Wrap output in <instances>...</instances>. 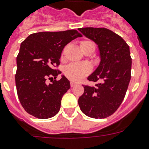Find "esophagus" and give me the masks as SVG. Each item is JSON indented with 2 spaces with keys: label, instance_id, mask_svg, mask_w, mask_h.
Returning <instances> with one entry per match:
<instances>
[{
  "label": "esophagus",
  "instance_id": "1",
  "mask_svg": "<svg viewBox=\"0 0 149 149\" xmlns=\"http://www.w3.org/2000/svg\"><path fill=\"white\" fill-rule=\"evenodd\" d=\"M70 85H71V87H74V86H75L76 85H77V84H75L74 82H71L70 83Z\"/></svg>",
  "mask_w": 149,
  "mask_h": 149
}]
</instances>
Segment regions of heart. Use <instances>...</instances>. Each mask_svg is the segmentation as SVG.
I'll return each mask as SVG.
<instances>
[{
    "label": "heart",
    "instance_id": "obj_1",
    "mask_svg": "<svg viewBox=\"0 0 149 149\" xmlns=\"http://www.w3.org/2000/svg\"><path fill=\"white\" fill-rule=\"evenodd\" d=\"M90 47H95V45L89 41L84 40L81 42V48L84 52ZM91 71L92 68L87 63H71L65 67L64 74L70 81L78 82L88 75Z\"/></svg>",
    "mask_w": 149,
    "mask_h": 149
}]
</instances>
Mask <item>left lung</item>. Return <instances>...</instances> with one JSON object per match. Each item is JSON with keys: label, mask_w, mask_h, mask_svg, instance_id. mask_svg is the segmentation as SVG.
<instances>
[{"label": "left lung", "mask_w": 149, "mask_h": 149, "mask_svg": "<svg viewBox=\"0 0 149 149\" xmlns=\"http://www.w3.org/2000/svg\"><path fill=\"white\" fill-rule=\"evenodd\" d=\"M78 30L98 45L101 61L89 81L95 86H84L79 98L81 111L94 119H104L115 113L122 104L131 80L130 48L120 36L107 28L85 27Z\"/></svg>", "instance_id": "left-lung-1"}]
</instances>
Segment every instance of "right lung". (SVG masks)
<instances>
[{
	"mask_svg": "<svg viewBox=\"0 0 149 149\" xmlns=\"http://www.w3.org/2000/svg\"><path fill=\"white\" fill-rule=\"evenodd\" d=\"M81 35L76 30L30 34L21 44L16 58L15 85L21 104L27 113L38 119H48L59 112L63 95L70 89L64 75L60 81L46 80L61 74V53L68 43Z\"/></svg>",
	"mask_w": 149,
	"mask_h": 149,
	"instance_id": "obj_1",
	"label": "right lung"
}]
</instances>
